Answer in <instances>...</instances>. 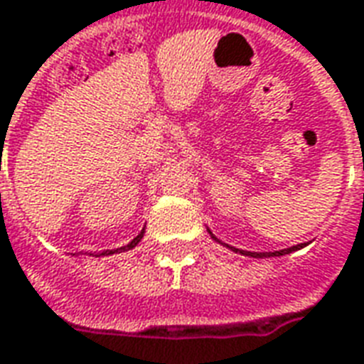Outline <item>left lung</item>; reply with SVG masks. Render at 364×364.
I'll return each instance as SVG.
<instances>
[{
  "instance_id": "1",
  "label": "left lung",
  "mask_w": 364,
  "mask_h": 364,
  "mask_svg": "<svg viewBox=\"0 0 364 364\" xmlns=\"http://www.w3.org/2000/svg\"><path fill=\"white\" fill-rule=\"evenodd\" d=\"M209 235H211V232H209ZM211 237H213V235H211ZM213 240H217V238L213 237ZM229 248L235 252H240V254H246V256H252V258H266V256H285V254H291V252L302 248V244H296V246H293V248H287V250H277V252H244V250H238V248H232V246H229Z\"/></svg>"
}]
</instances>
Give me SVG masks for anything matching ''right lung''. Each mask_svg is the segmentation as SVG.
Here are the masks:
<instances>
[{"mask_svg": "<svg viewBox=\"0 0 364 364\" xmlns=\"http://www.w3.org/2000/svg\"><path fill=\"white\" fill-rule=\"evenodd\" d=\"M143 232H145V229H143L141 232H139V235H137V237H135L134 240H132V242L127 244V246H122V248H116V250H106V252H100V254H98V256H110V254H114V252L132 250V248H135V246H137V244H139V240H141V238H143Z\"/></svg>", "mask_w": 364, "mask_h": 364, "instance_id": "right-lung-1", "label": "right lung"}]
</instances>
